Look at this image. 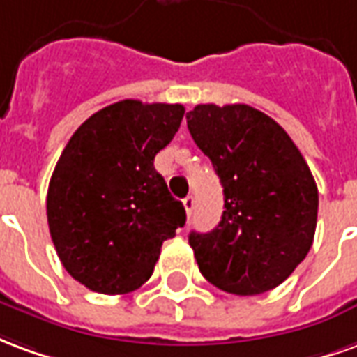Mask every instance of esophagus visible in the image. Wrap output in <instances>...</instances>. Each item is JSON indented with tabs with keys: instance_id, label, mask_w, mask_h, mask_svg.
<instances>
[{
	"instance_id": "34e87169",
	"label": "esophagus",
	"mask_w": 357,
	"mask_h": 357,
	"mask_svg": "<svg viewBox=\"0 0 357 357\" xmlns=\"http://www.w3.org/2000/svg\"><path fill=\"white\" fill-rule=\"evenodd\" d=\"M183 206H185L187 216L191 218V214H193V208H195V199H193V197H185V199H183Z\"/></svg>"
}]
</instances>
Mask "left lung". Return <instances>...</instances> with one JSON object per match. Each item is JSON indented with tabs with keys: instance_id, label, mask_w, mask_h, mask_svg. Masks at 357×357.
I'll use <instances>...</instances> for the list:
<instances>
[{
	"instance_id": "8db88e82",
	"label": "left lung",
	"mask_w": 357,
	"mask_h": 357,
	"mask_svg": "<svg viewBox=\"0 0 357 357\" xmlns=\"http://www.w3.org/2000/svg\"><path fill=\"white\" fill-rule=\"evenodd\" d=\"M187 128L224 187L222 222L189 235L201 273L239 296L275 289L314 243L319 197L304 156L273 118L248 105H197Z\"/></svg>"
}]
</instances>
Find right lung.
I'll return each instance as SVG.
<instances>
[{
	"label": "right lung",
	"mask_w": 357,
	"mask_h": 357,
	"mask_svg": "<svg viewBox=\"0 0 357 357\" xmlns=\"http://www.w3.org/2000/svg\"><path fill=\"white\" fill-rule=\"evenodd\" d=\"M183 105L124 99L84 122L47 189V224L70 275L101 294H126L153 275L185 208L155 170L179 130Z\"/></svg>",
	"instance_id": "right-lung-1"
}]
</instances>
